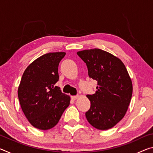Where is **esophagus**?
<instances>
[{"mask_svg": "<svg viewBox=\"0 0 153 153\" xmlns=\"http://www.w3.org/2000/svg\"><path fill=\"white\" fill-rule=\"evenodd\" d=\"M79 98V96L78 95H76V96H72L71 97V99L72 100H76V99H77V98Z\"/></svg>", "mask_w": 153, "mask_h": 153, "instance_id": "1", "label": "esophagus"}]
</instances>
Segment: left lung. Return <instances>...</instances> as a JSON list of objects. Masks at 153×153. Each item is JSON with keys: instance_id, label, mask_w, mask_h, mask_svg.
<instances>
[{"instance_id": "1", "label": "left lung", "mask_w": 153, "mask_h": 153, "mask_svg": "<svg viewBox=\"0 0 153 153\" xmlns=\"http://www.w3.org/2000/svg\"><path fill=\"white\" fill-rule=\"evenodd\" d=\"M77 54L98 85L94 94L86 96L90 101L86 119L94 128L107 130L126 115L133 91L131 78L123 62L108 52L94 48Z\"/></svg>"}]
</instances>
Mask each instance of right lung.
<instances>
[{"mask_svg":"<svg viewBox=\"0 0 153 153\" xmlns=\"http://www.w3.org/2000/svg\"><path fill=\"white\" fill-rule=\"evenodd\" d=\"M65 53H49L40 56L23 74L18 98L25 117L34 128L46 130L55 127L70 103V97L55 86L58 67Z\"/></svg>","mask_w":153,"mask_h":153,"instance_id":"1","label":"right lung"}]
</instances>
